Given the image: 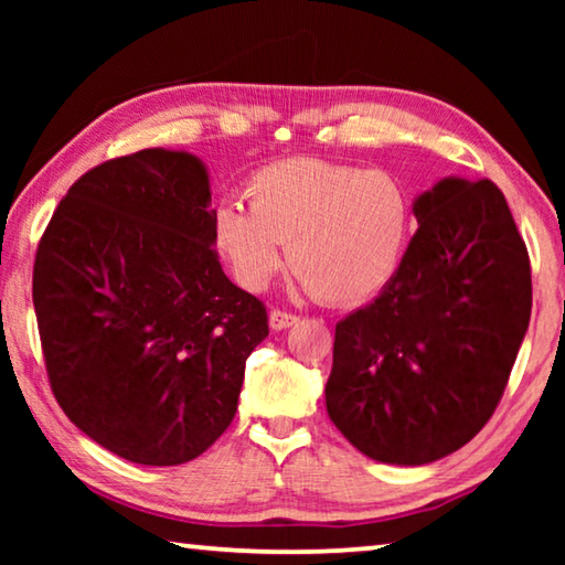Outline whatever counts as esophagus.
<instances>
[{
    "label": "esophagus",
    "instance_id": "34e87169",
    "mask_svg": "<svg viewBox=\"0 0 565 565\" xmlns=\"http://www.w3.org/2000/svg\"><path fill=\"white\" fill-rule=\"evenodd\" d=\"M296 321H299V317H296V313H289V311L274 309V311L269 313V323H271V329H274V331H284V329H289V327H294Z\"/></svg>",
    "mask_w": 565,
    "mask_h": 565
}]
</instances>
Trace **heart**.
<instances>
[{"mask_svg": "<svg viewBox=\"0 0 565 565\" xmlns=\"http://www.w3.org/2000/svg\"><path fill=\"white\" fill-rule=\"evenodd\" d=\"M248 206L222 202L214 244L246 289L289 264L317 299L353 303L384 289L406 252L414 202L401 179L323 159H281L246 181Z\"/></svg>", "mask_w": 565, "mask_h": 565, "instance_id": "1", "label": "heart"}]
</instances>
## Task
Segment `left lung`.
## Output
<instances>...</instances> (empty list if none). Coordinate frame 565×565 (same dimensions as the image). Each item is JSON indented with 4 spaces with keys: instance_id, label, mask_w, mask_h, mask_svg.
<instances>
[{
    "instance_id": "8db88e82",
    "label": "left lung",
    "mask_w": 565,
    "mask_h": 565,
    "mask_svg": "<svg viewBox=\"0 0 565 565\" xmlns=\"http://www.w3.org/2000/svg\"><path fill=\"white\" fill-rule=\"evenodd\" d=\"M374 301L337 323L327 411L374 461L424 466L489 424L531 319V259L491 179H444Z\"/></svg>"
}]
</instances>
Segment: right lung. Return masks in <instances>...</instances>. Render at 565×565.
Segmentation results:
<instances>
[{
  "instance_id": "right-lung-1",
  "label": "right lung",
  "mask_w": 565,
  "mask_h": 565,
  "mask_svg": "<svg viewBox=\"0 0 565 565\" xmlns=\"http://www.w3.org/2000/svg\"><path fill=\"white\" fill-rule=\"evenodd\" d=\"M202 161L141 149L89 169L54 209L32 299L56 404L145 466L202 456L234 420L264 301L226 279Z\"/></svg>"
}]
</instances>
